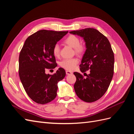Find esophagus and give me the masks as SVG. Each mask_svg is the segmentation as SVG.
<instances>
[{
	"label": "esophagus",
	"instance_id": "esophagus-1",
	"mask_svg": "<svg viewBox=\"0 0 134 134\" xmlns=\"http://www.w3.org/2000/svg\"><path fill=\"white\" fill-rule=\"evenodd\" d=\"M66 74L67 75H71V74H72V72L71 71H70L67 70V71H66Z\"/></svg>",
	"mask_w": 134,
	"mask_h": 134
}]
</instances>
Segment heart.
Masks as SVG:
<instances>
[{
	"label": "heart",
	"mask_w": 134,
	"mask_h": 134,
	"mask_svg": "<svg viewBox=\"0 0 134 134\" xmlns=\"http://www.w3.org/2000/svg\"><path fill=\"white\" fill-rule=\"evenodd\" d=\"M64 43L67 45L74 48L75 52L78 55H81L84 51L83 44L80 43V41L78 37L75 35H70L64 40ZM52 53L55 57H58L60 54V47L58 44H55L52 48ZM79 61L77 59H64L60 63V66L68 70H72L76 67Z\"/></svg>",
	"instance_id": "1"
}]
</instances>
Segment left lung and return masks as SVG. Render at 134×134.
Segmentation results:
<instances>
[{"label":"left lung","mask_w":134,"mask_h":134,"mask_svg":"<svg viewBox=\"0 0 134 134\" xmlns=\"http://www.w3.org/2000/svg\"><path fill=\"white\" fill-rule=\"evenodd\" d=\"M70 34L82 37L86 50L79 65L81 72L90 70L86 78L74 72L76 80L74 88L80 99L95 102L102 97L109 86L114 70V54L107 38L92 28L73 31Z\"/></svg>","instance_id":"8db88e82"}]
</instances>
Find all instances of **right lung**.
Returning a JSON list of instances; mask_svg holds the SVG:
<instances>
[{
	"instance_id": "right-lung-1",
	"label": "right lung",
	"mask_w": 134,
	"mask_h": 134,
	"mask_svg": "<svg viewBox=\"0 0 134 134\" xmlns=\"http://www.w3.org/2000/svg\"><path fill=\"white\" fill-rule=\"evenodd\" d=\"M68 32L38 31L26 39L20 52V79L28 96L38 104H46L55 98L58 83L65 76V71L62 68L53 75L47 74L45 71L55 68L52 48Z\"/></svg>"
}]
</instances>
